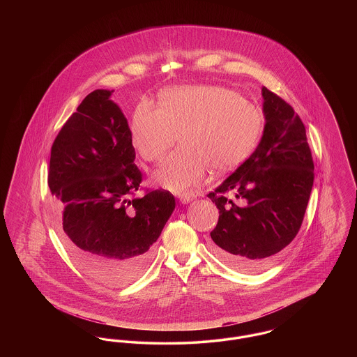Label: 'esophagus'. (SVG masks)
<instances>
[{
	"instance_id": "34e87169",
	"label": "esophagus",
	"mask_w": 357,
	"mask_h": 357,
	"mask_svg": "<svg viewBox=\"0 0 357 357\" xmlns=\"http://www.w3.org/2000/svg\"><path fill=\"white\" fill-rule=\"evenodd\" d=\"M197 198V195L195 194H191V192H187V194H182V195H179V201L182 202V204H190L191 201H194Z\"/></svg>"
}]
</instances>
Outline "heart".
Here are the masks:
<instances>
[{"label": "heart", "instance_id": "heart-1", "mask_svg": "<svg viewBox=\"0 0 357 357\" xmlns=\"http://www.w3.org/2000/svg\"><path fill=\"white\" fill-rule=\"evenodd\" d=\"M264 118L255 104L222 85H186L163 92L159 108L139 102L130 123L131 143L147 162H160L178 136L181 147L155 172L156 185L175 194L199 186L211 167L226 172L255 150Z\"/></svg>", "mask_w": 357, "mask_h": 357}]
</instances>
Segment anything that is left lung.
Instances as JSON below:
<instances>
[{
  "mask_svg": "<svg viewBox=\"0 0 357 357\" xmlns=\"http://www.w3.org/2000/svg\"><path fill=\"white\" fill-rule=\"evenodd\" d=\"M262 98L266 123L255 153L207 195L220 210L213 252L242 272L268 268L297 236L314 179L303 120L266 86ZM229 190L243 204L227 200Z\"/></svg>",
  "mask_w": 357,
  "mask_h": 357,
  "instance_id": "left-lung-1",
  "label": "left lung"
}]
</instances>
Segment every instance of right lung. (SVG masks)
Here are the masks:
<instances>
[{"instance_id":"obj_1","label":"right lung","mask_w":357,"mask_h":357,"mask_svg":"<svg viewBox=\"0 0 357 357\" xmlns=\"http://www.w3.org/2000/svg\"><path fill=\"white\" fill-rule=\"evenodd\" d=\"M114 91L91 92L51 150L48 185L72 259L108 287L135 281L175 208L170 191L131 198L142 182L130 127Z\"/></svg>"}]
</instances>
